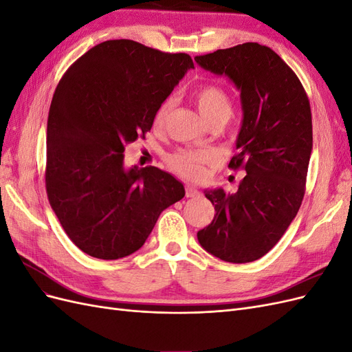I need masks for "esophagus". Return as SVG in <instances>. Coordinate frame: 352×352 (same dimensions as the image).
Instances as JSON below:
<instances>
[{
	"label": "esophagus",
	"instance_id": "1",
	"mask_svg": "<svg viewBox=\"0 0 352 352\" xmlns=\"http://www.w3.org/2000/svg\"><path fill=\"white\" fill-rule=\"evenodd\" d=\"M199 192L198 190L194 188V186H186L185 188V195H186V198H194V197H197Z\"/></svg>",
	"mask_w": 352,
	"mask_h": 352
}]
</instances>
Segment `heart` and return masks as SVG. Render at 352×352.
<instances>
[{
	"instance_id": "1",
	"label": "heart",
	"mask_w": 352,
	"mask_h": 352,
	"mask_svg": "<svg viewBox=\"0 0 352 352\" xmlns=\"http://www.w3.org/2000/svg\"><path fill=\"white\" fill-rule=\"evenodd\" d=\"M194 101L202 117L211 124L212 122H228L232 114V101L229 94L216 83H202L192 94ZM173 109V98H167L158 105L154 117L153 127L155 131L163 129L168 114ZM212 160L211 154L204 151L179 150L167 157L168 168L185 179H199L204 173V166Z\"/></svg>"
}]
</instances>
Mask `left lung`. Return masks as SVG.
Instances as JSON below:
<instances>
[{
    "instance_id": "obj_1",
    "label": "left lung",
    "mask_w": 352,
    "mask_h": 352,
    "mask_svg": "<svg viewBox=\"0 0 352 352\" xmlns=\"http://www.w3.org/2000/svg\"><path fill=\"white\" fill-rule=\"evenodd\" d=\"M195 61L226 74L241 91L243 120L229 168L247 173L235 194L206 190L216 214L197 236L223 261H255L279 242L301 207L313 148L310 101L295 72L257 42Z\"/></svg>"
}]
</instances>
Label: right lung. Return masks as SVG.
<instances>
[{"label":"right lung","instance_id":"1","mask_svg":"<svg viewBox=\"0 0 352 352\" xmlns=\"http://www.w3.org/2000/svg\"><path fill=\"white\" fill-rule=\"evenodd\" d=\"M194 61L131 39L105 41L63 74L47 126L45 188L66 235L85 254L140 250L184 185L153 166L126 170L127 144L151 131L157 107Z\"/></svg>","mask_w":352,"mask_h":352}]
</instances>
